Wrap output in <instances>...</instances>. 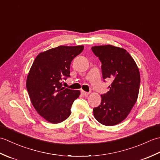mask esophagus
Listing matches in <instances>:
<instances>
[{"instance_id": "obj_1", "label": "esophagus", "mask_w": 160, "mask_h": 160, "mask_svg": "<svg viewBox=\"0 0 160 160\" xmlns=\"http://www.w3.org/2000/svg\"><path fill=\"white\" fill-rule=\"evenodd\" d=\"M81 93H82V96H87L89 94V92H86V91H81Z\"/></svg>"}]
</instances>
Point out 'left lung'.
<instances>
[{
	"label": "left lung",
	"instance_id": "8db88e82",
	"mask_svg": "<svg viewBox=\"0 0 160 160\" xmlns=\"http://www.w3.org/2000/svg\"><path fill=\"white\" fill-rule=\"evenodd\" d=\"M91 49L101 61L103 79L112 80L109 91L101 95L100 105L93 108L94 117L103 125H116L128 116L138 100L140 71L123 48L107 45L94 46Z\"/></svg>",
	"mask_w": 160,
	"mask_h": 160
}]
</instances>
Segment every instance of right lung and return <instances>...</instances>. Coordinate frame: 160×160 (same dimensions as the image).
Masks as SVG:
<instances>
[{
  "instance_id": "obj_1",
  "label": "right lung",
  "mask_w": 160,
  "mask_h": 160,
  "mask_svg": "<svg viewBox=\"0 0 160 160\" xmlns=\"http://www.w3.org/2000/svg\"><path fill=\"white\" fill-rule=\"evenodd\" d=\"M83 45L59 46L40 53L27 78V89L32 104L38 114L53 124L69 117L79 90L62 87L61 80L70 77V65L82 52Z\"/></svg>"
}]
</instances>
